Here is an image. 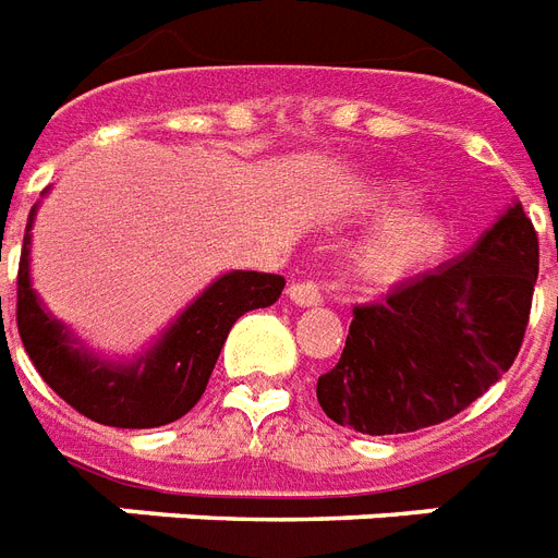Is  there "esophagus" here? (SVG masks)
<instances>
[{
	"instance_id": "esophagus-1",
	"label": "esophagus",
	"mask_w": 558,
	"mask_h": 558,
	"mask_svg": "<svg viewBox=\"0 0 558 558\" xmlns=\"http://www.w3.org/2000/svg\"><path fill=\"white\" fill-rule=\"evenodd\" d=\"M288 296H291L293 305L300 307L319 305V291H316V284L311 282H293L291 288H288Z\"/></svg>"
}]
</instances>
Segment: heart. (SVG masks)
I'll list each match as a JSON object with an SVG mask.
<instances>
[{"label": "heart", "instance_id": "heart-1", "mask_svg": "<svg viewBox=\"0 0 558 558\" xmlns=\"http://www.w3.org/2000/svg\"><path fill=\"white\" fill-rule=\"evenodd\" d=\"M421 190L405 181H383L360 195V209L383 221L349 253V274L356 282H398L438 258L449 244V221L440 209H410Z\"/></svg>", "mask_w": 558, "mask_h": 558}]
</instances>
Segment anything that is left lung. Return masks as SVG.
Returning <instances> with one entry per match:
<instances>
[{"label":"left lung","mask_w":558,"mask_h":558,"mask_svg":"<svg viewBox=\"0 0 558 558\" xmlns=\"http://www.w3.org/2000/svg\"><path fill=\"white\" fill-rule=\"evenodd\" d=\"M536 276V230L512 202L470 251L354 307L340 363L316 383L323 412L363 435L456 417L519 354Z\"/></svg>","instance_id":"8db88e82"}]
</instances>
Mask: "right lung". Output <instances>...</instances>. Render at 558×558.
Segmentation results:
<instances>
[{"instance_id":"obj_1","label":"right lung","mask_w":558,"mask_h":558,"mask_svg":"<svg viewBox=\"0 0 558 558\" xmlns=\"http://www.w3.org/2000/svg\"><path fill=\"white\" fill-rule=\"evenodd\" d=\"M34 218L37 204L31 207L16 276V328L22 345L31 363L37 365L39 377L65 403L102 426L155 429L184 417L202 400L235 319L256 307L274 305L282 296V276L230 270L204 288L149 349L132 360H106L46 311L31 288Z\"/></svg>"}]
</instances>
